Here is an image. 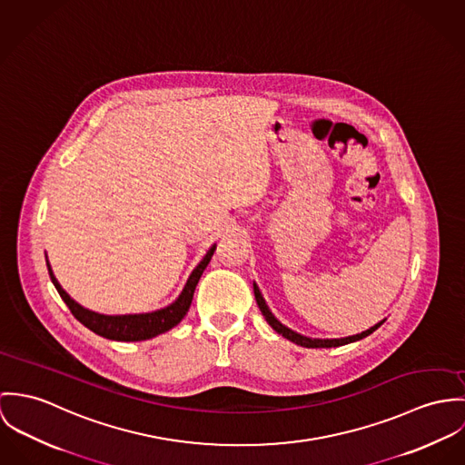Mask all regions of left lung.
I'll use <instances>...</instances> for the list:
<instances>
[{"label":"left lung","mask_w":465,"mask_h":465,"mask_svg":"<svg viewBox=\"0 0 465 465\" xmlns=\"http://www.w3.org/2000/svg\"><path fill=\"white\" fill-rule=\"evenodd\" d=\"M253 291H255V300H257L258 309L262 312V315L265 317V321L271 324V328H272V330H276L282 337H285V339H289V341H292L294 344L303 346V348H337V346H344V344H350V342L361 341L363 337L371 335L374 330H378V328L383 324V321H381V322L374 324L372 328H369V330H365V331H361V333H357V335L346 337V339H310V337L300 335V333L292 331L291 328L283 326V324H282V322H280V321L271 313V310H269V307L265 305V302H263V298H262V294H260V291H258V287L255 283H253Z\"/></svg>","instance_id":"left-lung-1"}]
</instances>
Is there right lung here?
I'll list each match as a JSON object with an SVG mask.
<instances>
[{"label": "right lung", "mask_w": 465, "mask_h": 465, "mask_svg": "<svg viewBox=\"0 0 465 465\" xmlns=\"http://www.w3.org/2000/svg\"><path fill=\"white\" fill-rule=\"evenodd\" d=\"M213 252H215V246H212L208 250L207 255L198 263V267L193 271V274L189 276L182 294L178 296V300L173 305H169L165 309L156 310L152 313H135V315H104V313H96L93 310L84 309L74 300H71L69 294L60 287V283L56 282V278L53 274L48 260H46V263H48V271H50V278H52L54 289L58 291L60 298L69 307L71 313L84 326H87L91 331L102 335L104 339H110V341L135 342V341H148L152 337H156V335L174 328L185 317V313L189 312V307L193 303L196 285H198L210 258L213 255Z\"/></svg>", "instance_id": "obj_1"}]
</instances>
